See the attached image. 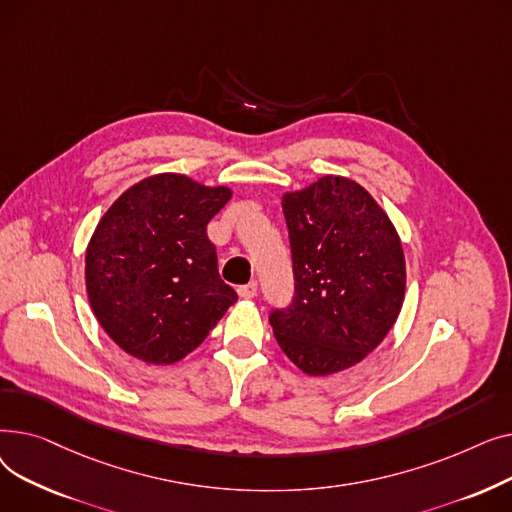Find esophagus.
<instances>
[{"instance_id":"esophagus-1","label":"esophagus","mask_w":512,"mask_h":512,"mask_svg":"<svg viewBox=\"0 0 512 512\" xmlns=\"http://www.w3.org/2000/svg\"><path fill=\"white\" fill-rule=\"evenodd\" d=\"M238 294L242 299H255L257 297V284L255 282H249V284H245V286H238Z\"/></svg>"}]
</instances>
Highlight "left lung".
Segmentation results:
<instances>
[{
	"label": "left lung",
	"instance_id": "left-lung-1",
	"mask_svg": "<svg viewBox=\"0 0 512 512\" xmlns=\"http://www.w3.org/2000/svg\"><path fill=\"white\" fill-rule=\"evenodd\" d=\"M294 299L270 324L284 355L307 375L361 363L396 324L407 265L400 236L365 188L326 174L282 195Z\"/></svg>",
	"mask_w": 512,
	"mask_h": 512
}]
</instances>
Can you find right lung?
<instances>
[{
	"label": "right lung",
	"instance_id": "right-lung-1",
	"mask_svg": "<svg viewBox=\"0 0 512 512\" xmlns=\"http://www.w3.org/2000/svg\"><path fill=\"white\" fill-rule=\"evenodd\" d=\"M230 197L228 186L161 172L103 213L85 253L87 294L99 326L130 357L184 359L238 301L207 238Z\"/></svg>",
	"mask_w": 512,
	"mask_h": 512
}]
</instances>
